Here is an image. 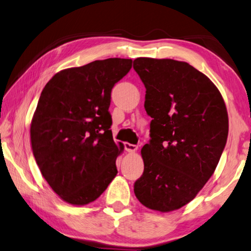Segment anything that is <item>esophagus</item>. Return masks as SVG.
Returning a JSON list of instances; mask_svg holds the SVG:
<instances>
[{
    "label": "esophagus",
    "instance_id": "obj_1",
    "mask_svg": "<svg viewBox=\"0 0 251 251\" xmlns=\"http://www.w3.org/2000/svg\"><path fill=\"white\" fill-rule=\"evenodd\" d=\"M125 149L128 152H135L138 150V146H135V144H131V143H125Z\"/></svg>",
    "mask_w": 251,
    "mask_h": 251
}]
</instances>
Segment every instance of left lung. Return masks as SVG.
Returning a JSON list of instances; mask_svg holds the SVG:
<instances>
[{
	"label": "left lung",
	"mask_w": 251,
	"mask_h": 251,
	"mask_svg": "<svg viewBox=\"0 0 251 251\" xmlns=\"http://www.w3.org/2000/svg\"><path fill=\"white\" fill-rule=\"evenodd\" d=\"M133 68L152 118L134 194L148 208L172 212L190 203L216 169L227 142V109L216 86L190 64L140 57Z\"/></svg>",
	"instance_id": "1"
}]
</instances>
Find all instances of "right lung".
Returning a JSON list of instances; mask_svg holds the SVG:
<instances>
[{
  "mask_svg": "<svg viewBox=\"0 0 251 251\" xmlns=\"http://www.w3.org/2000/svg\"><path fill=\"white\" fill-rule=\"evenodd\" d=\"M132 60L108 58L57 73L39 97L30 125L33 154L41 173L61 200L86 205L118 173L123 150L113 141L111 90Z\"/></svg>",
  "mask_w": 251,
  "mask_h": 251,
  "instance_id": "right-lung-1",
  "label": "right lung"
}]
</instances>
